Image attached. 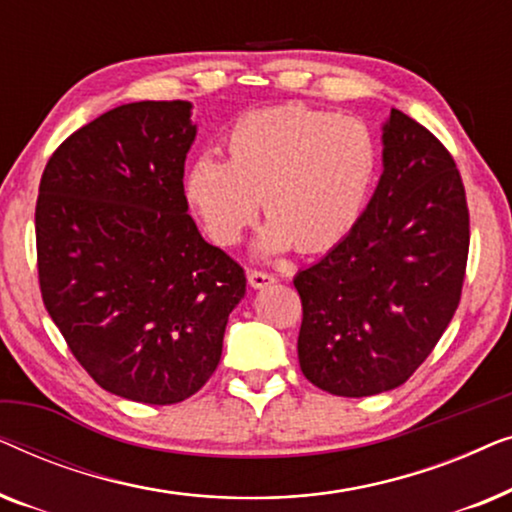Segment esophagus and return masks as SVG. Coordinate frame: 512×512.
<instances>
[{"label": "esophagus", "mask_w": 512, "mask_h": 512, "mask_svg": "<svg viewBox=\"0 0 512 512\" xmlns=\"http://www.w3.org/2000/svg\"><path fill=\"white\" fill-rule=\"evenodd\" d=\"M249 286L251 289H265V286L275 284V277L268 275V272H261V270H249Z\"/></svg>", "instance_id": "esophagus-1"}]
</instances>
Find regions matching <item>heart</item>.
<instances>
[{
    "instance_id": "b5f03b06",
    "label": "heart",
    "mask_w": 512,
    "mask_h": 512,
    "mask_svg": "<svg viewBox=\"0 0 512 512\" xmlns=\"http://www.w3.org/2000/svg\"><path fill=\"white\" fill-rule=\"evenodd\" d=\"M226 149L228 160L200 156L188 165L186 200L207 235L226 247L240 242L263 205L270 219L256 240L261 256L340 242L359 221L377 172L366 123L300 104L242 116Z\"/></svg>"
}]
</instances>
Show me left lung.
<instances>
[{
  "label": "left lung",
  "mask_w": 512,
  "mask_h": 512,
  "mask_svg": "<svg viewBox=\"0 0 512 512\" xmlns=\"http://www.w3.org/2000/svg\"><path fill=\"white\" fill-rule=\"evenodd\" d=\"M466 258L457 165L424 125L391 109L382 123V177L366 212L293 277L303 300V375L347 398L401 387L452 321Z\"/></svg>",
  "instance_id": "1"
}]
</instances>
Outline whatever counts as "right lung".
Segmentation results:
<instances>
[{
    "label": "right lung",
    "instance_id": "obj_1",
    "mask_svg": "<svg viewBox=\"0 0 512 512\" xmlns=\"http://www.w3.org/2000/svg\"><path fill=\"white\" fill-rule=\"evenodd\" d=\"M193 104L132 102L48 160L37 200L41 298L76 361L111 394L172 405L221 361L247 277L188 216Z\"/></svg>",
    "mask_w": 512,
    "mask_h": 512
}]
</instances>
